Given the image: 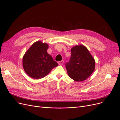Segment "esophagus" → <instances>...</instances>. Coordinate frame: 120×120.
I'll list each match as a JSON object with an SVG mask.
<instances>
[{"mask_svg": "<svg viewBox=\"0 0 120 120\" xmlns=\"http://www.w3.org/2000/svg\"><path fill=\"white\" fill-rule=\"evenodd\" d=\"M64 61L63 60H62V61H61L58 62V64L59 65H63V64L64 63Z\"/></svg>", "mask_w": 120, "mask_h": 120, "instance_id": "obj_1", "label": "esophagus"}]
</instances>
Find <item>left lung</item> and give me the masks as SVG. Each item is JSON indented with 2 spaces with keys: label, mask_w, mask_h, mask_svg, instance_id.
<instances>
[{
  "label": "left lung",
  "mask_w": 120,
  "mask_h": 120,
  "mask_svg": "<svg viewBox=\"0 0 120 120\" xmlns=\"http://www.w3.org/2000/svg\"><path fill=\"white\" fill-rule=\"evenodd\" d=\"M71 55L66 68L69 77L76 82L86 79L95 70V61L89 50L82 45L71 49Z\"/></svg>",
  "instance_id": "1"
}]
</instances>
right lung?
<instances>
[{
    "label": "right lung",
    "mask_w": 120,
    "mask_h": 120,
    "mask_svg": "<svg viewBox=\"0 0 120 120\" xmlns=\"http://www.w3.org/2000/svg\"><path fill=\"white\" fill-rule=\"evenodd\" d=\"M49 45L41 41L34 43L23 57V67L31 78L39 79L46 76L58 65L47 52Z\"/></svg>",
    "instance_id": "1"
}]
</instances>
